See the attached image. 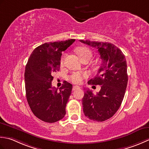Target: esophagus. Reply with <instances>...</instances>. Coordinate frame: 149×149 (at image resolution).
<instances>
[{"label": "esophagus", "instance_id": "34e87169", "mask_svg": "<svg viewBox=\"0 0 149 149\" xmlns=\"http://www.w3.org/2000/svg\"><path fill=\"white\" fill-rule=\"evenodd\" d=\"M79 89H80V87L75 86H73V87H72V91H76V90Z\"/></svg>", "mask_w": 149, "mask_h": 149}]
</instances>
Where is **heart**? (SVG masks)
<instances>
[{
	"mask_svg": "<svg viewBox=\"0 0 149 149\" xmlns=\"http://www.w3.org/2000/svg\"><path fill=\"white\" fill-rule=\"evenodd\" d=\"M77 53L78 54V56H80L81 60H83L84 58H89L91 59V58L92 57V51H91L89 48L86 47H78L77 49ZM64 57H65V54L63 55L61 60H60V64L63 65V60H64ZM87 77V74L86 73H80V72H73L71 76L69 78H70V80L74 84H81L82 82V80L84 78Z\"/></svg>",
	"mask_w": 149,
	"mask_h": 149,
	"instance_id": "heart-1",
	"label": "heart"
}]
</instances>
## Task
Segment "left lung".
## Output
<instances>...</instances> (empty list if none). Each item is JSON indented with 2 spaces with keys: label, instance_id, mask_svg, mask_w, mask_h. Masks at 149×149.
<instances>
[{
  "label": "left lung",
  "instance_id": "8db88e82",
  "mask_svg": "<svg viewBox=\"0 0 149 149\" xmlns=\"http://www.w3.org/2000/svg\"><path fill=\"white\" fill-rule=\"evenodd\" d=\"M96 47L101 58L98 73L88 84L100 85L96 95L87 89L82 98L85 116L96 121H104L116 113L122 103L128 82L125 56L119 48L109 42L80 40Z\"/></svg>",
  "mask_w": 149,
  "mask_h": 149
}]
</instances>
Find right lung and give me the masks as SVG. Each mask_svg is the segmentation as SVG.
I'll use <instances>...</instances> for the list:
<instances>
[{"label": "right lung", "instance_id": "right-lung-1", "mask_svg": "<svg viewBox=\"0 0 149 149\" xmlns=\"http://www.w3.org/2000/svg\"><path fill=\"white\" fill-rule=\"evenodd\" d=\"M74 41L70 39L39 45L26 64L24 80L27 101L35 116L45 122H56L65 115L72 86L65 81L58 90L52 87L51 81L53 72L60 69L62 53Z\"/></svg>", "mask_w": 149, "mask_h": 149}]
</instances>
